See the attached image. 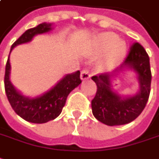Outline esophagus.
<instances>
[{"label": "esophagus", "instance_id": "34e87169", "mask_svg": "<svg viewBox=\"0 0 159 159\" xmlns=\"http://www.w3.org/2000/svg\"><path fill=\"white\" fill-rule=\"evenodd\" d=\"M90 77V74L89 71L87 69H84L81 71V79L82 80H87Z\"/></svg>", "mask_w": 159, "mask_h": 159}]
</instances>
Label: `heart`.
Returning a JSON list of instances; mask_svg holds the SVG:
<instances>
[{
	"instance_id": "1",
	"label": "heart",
	"mask_w": 159,
	"mask_h": 159,
	"mask_svg": "<svg viewBox=\"0 0 159 159\" xmlns=\"http://www.w3.org/2000/svg\"><path fill=\"white\" fill-rule=\"evenodd\" d=\"M95 56H102L101 64L105 68L116 65L126 54V46L112 33H102L95 36L92 41Z\"/></svg>"
}]
</instances>
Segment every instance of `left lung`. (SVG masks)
I'll return each mask as SVG.
<instances>
[{"mask_svg":"<svg viewBox=\"0 0 159 159\" xmlns=\"http://www.w3.org/2000/svg\"><path fill=\"white\" fill-rule=\"evenodd\" d=\"M125 66L137 71L140 84V90L134 97L122 98L110 89L111 76ZM91 79L97 84V93L91 101L94 116L101 123L109 126L129 124L142 113L151 92L152 71L150 58L143 47L139 43H132L120 69L112 73L94 75Z\"/></svg>","mask_w":159,"mask_h":159,"instance_id":"1","label":"left lung"}]
</instances>
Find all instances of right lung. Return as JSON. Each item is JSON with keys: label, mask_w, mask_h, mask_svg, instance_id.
<instances>
[{"label": "right lung", "mask_w": 159, "mask_h": 159, "mask_svg": "<svg viewBox=\"0 0 159 159\" xmlns=\"http://www.w3.org/2000/svg\"><path fill=\"white\" fill-rule=\"evenodd\" d=\"M50 30L51 24L42 23L35 28L26 30L12 44L10 52L17 45L31 41L35 34H43ZM9 73L10 63L8 56L4 76L5 92L8 102L17 115L24 120L34 124H44L57 118L61 114L69 94L82 83L80 71L77 70L66 75L54 88L43 96L35 98H28L16 91L10 83Z\"/></svg>", "instance_id": "add662e5"}]
</instances>
